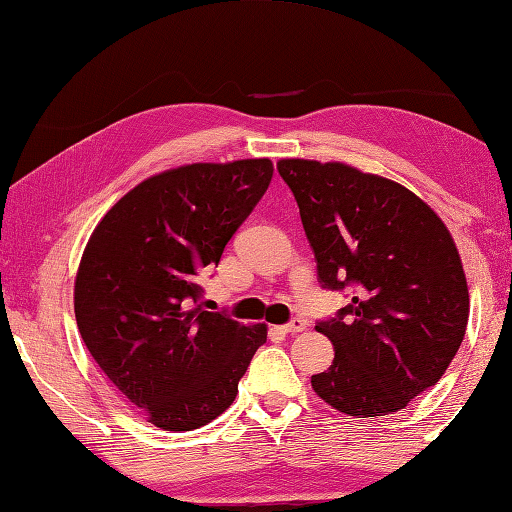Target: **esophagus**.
<instances>
[{
  "instance_id": "34e87169",
  "label": "esophagus",
  "mask_w": 512,
  "mask_h": 512,
  "mask_svg": "<svg viewBox=\"0 0 512 512\" xmlns=\"http://www.w3.org/2000/svg\"><path fill=\"white\" fill-rule=\"evenodd\" d=\"M282 330H284V333H288V335H299V333H304V330H306V322H304V319L295 317L293 322H288Z\"/></svg>"
}]
</instances>
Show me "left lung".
I'll use <instances>...</instances> for the list:
<instances>
[{"mask_svg":"<svg viewBox=\"0 0 512 512\" xmlns=\"http://www.w3.org/2000/svg\"><path fill=\"white\" fill-rule=\"evenodd\" d=\"M317 273L355 297L317 333L335 346L310 377L328 406L350 417L393 415L435 386L468 324V284L455 239L413 190L342 162L279 159Z\"/></svg>","mask_w":512,"mask_h":512,"instance_id":"8db88e82","label":"left lung"}]
</instances>
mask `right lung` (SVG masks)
I'll list each match as a JSON object with an SVG mask.
<instances>
[{
  "instance_id": "1",
  "label": "right lung",
  "mask_w": 512,
  "mask_h": 512,
  "mask_svg": "<svg viewBox=\"0 0 512 512\" xmlns=\"http://www.w3.org/2000/svg\"><path fill=\"white\" fill-rule=\"evenodd\" d=\"M273 162L186 164L144 179L90 235L75 277L79 333L108 382L164 430L206 426L235 402L268 326L197 302V275L262 199Z\"/></svg>"
}]
</instances>
